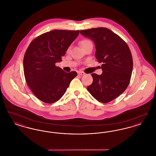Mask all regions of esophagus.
I'll use <instances>...</instances> for the list:
<instances>
[{"mask_svg": "<svg viewBox=\"0 0 156 156\" xmlns=\"http://www.w3.org/2000/svg\"><path fill=\"white\" fill-rule=\"evenodd\" d=\"M78 74L79 75H85V73L82 72V71H78Z\"/></svg>", "mask_w": 156, "mask_h": 156, "instance_id": "obj_1", "label": "esophagus"}]
</instances>
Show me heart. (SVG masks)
<instances>
[{"label":"heart","mask_w":156,"mask_h":156,"mask_svg":"<svg viewBox=\"0 0 156 156\" xmlns=\"http://www.w3.org/2000/svg\"><path fill=\"white\" fill-rule=\"evenodd\" d=\"M90 43H92L90 40H89L88 39H83L81 41V45L82 47L86 46L87 45L90 44Z\"/></svg>","instance_id":"1"}]
</instances>
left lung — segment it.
I'll use <instances>...</instances> for the list:
<instances>
[{
  "label": "left lung",
  "instance_id": "left-lung-1",
  "mask_svg": "<svg viewBox=\"0 0 156 156\" xmlns=\"http://www.w3.org/2000/svg\"><path fill=\"white\" fill-rule=\"evenodd\" d=\"M82 36L95 45V57L102 63V74H92V83L87 87L98 101L108 103L121 95L128 87L133 69V58L126 42L105 27L81 30Z\"/></svg>",
  "mask_w": 156,
  "mask_h": 156
}]
</instances>
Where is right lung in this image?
<instances>
[{"label":"right lung","instance_id":"obj_1","mask_svg":"<svg viewBox=\"0 0 156 156\" xmlns=\"http://www.w3.org/2000/svg\"><path fill=\"white\" fill-rule=\"evenodd\" d=\"M79 33V30H52L38 36L29 45L23 59L24 74L31 91L42 102L58 101L77 75L75 71L67 73L55 63L62 61Z\"/></svg>","mask_w":156,"mask_h":156}]
</instances>
